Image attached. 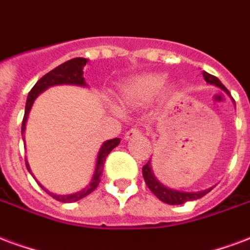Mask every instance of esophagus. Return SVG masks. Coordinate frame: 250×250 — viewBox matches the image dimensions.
Returning <instances> with one entry per match:
<instances>
[{"label": "esophagus", "instance_id": "1", "mask_svg": "<svg viewBox=\"0 0 250 250\" xmlns=\"http://www.w3.org/2000/svg\"><path fill=\"white\" fill-rule=\"evenodd\" d=\"M138 135H140L139 128H131V130H128L127 132H125V138L128 140V139H132V138H135V136H138Z\"/></svg>", "mask_w": 250, "mask_h": 250}]
</instances>
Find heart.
Segmentation results:
<instances>
[{
    "label": "heart",
    "mask_w": 250,
    "mask_h": 250,
    "mask_svg": "<svg viewBox=\"0 0 250 250\" xmlns=\"http://www.w3.org/2000/svg\"><path fill=\"white\" fill-rule=\"evenodd\" d=\"M167 83V77L163 74H142L123 83L119 88V98L125 104L146 103L158 95Z\"/></svg>",
    "instance_id": "obj_1"
}]
</instances>
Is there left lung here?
Returning <instances> with one entry per match:
<instances>
[{
	"label": "left lung",
	"instance_id": "obj_1",
	"mask_svg": "<svg viewBox=\"0 0 250 250\" xmlns=\"http://www.w3.org/2000/svg\"><path fill=\"white\" fill-rule=\"evenodd\" d=\"M204 75V79L207 81V83H210V84H214V86H217L221 90H224L225 92L229 91L227 90V87L224 86L223 83L220 82L219 78H216L213 75H210L208 73H203ZM143 177H144V182L147 184V187L149 188V191L152 192L153 195L158 197L159 200H162L163 203H167L169 205H179V204H184L187 201H191V200H197V199H200L203 196H205L208 192L212 189H205V191H200V192H182V191H176V189H171V188H168V187L163 186L162 183L159 182L158 179L155 177L152 172V168H151V160H149L146 166H143Z\"/></svg>",
	"mask_w": 250,
	"mask_h": 250
}]
</instances>
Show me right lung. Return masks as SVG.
Returning <instances> with one entry per match:
<instances>
[{
	"mask_svg": "<svg viewBox=\"0 0 250 250\" xmlns=\"http://www.w3.org/2000/svg\"><path fill=\"white\" fill-rule=\"evenodd\" d=\"M87 63V59L86 58H73L64 62V63L59 64L58 67H55L54 70H51L49 73L43 75L42 78L38 81V82L34 84V87L31 88V91L29 92L26 101V107H25V115H23V120H22V134H25V130H26V122L27 118H29V112L31 110V106L33 103L37 99V97L40 95L41 92H43L46 88L51 87V86H57V84H77V86H87L86 82H84V78H83V67L84 64ZM23 142H25V136H23ZM120 143L119 138H115V139L107 140L104 143L102 144L101 149L98 152L97 156V166H95V172L92 175V179L90 184H88L86 188H83L82 191L75 192V193H71V195H55V193H51V192L46 191L49 193L53 199L61 201V203H74V201H78L83 197H86L87 195H90L92 191L97 189V187L99 186L101 183V176L102 172H103V166H104V162H106L107 155L115 148L116 146ZM26 167L30 172V167L26 162Z\"/></svg>",
	"mask_w": 250,
	"mask_h": 250,
	"instance_id": "add662e5",
	"label": "right lung"
}]
</instances>
